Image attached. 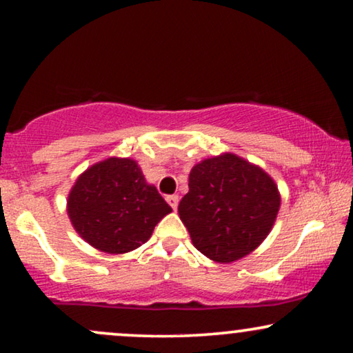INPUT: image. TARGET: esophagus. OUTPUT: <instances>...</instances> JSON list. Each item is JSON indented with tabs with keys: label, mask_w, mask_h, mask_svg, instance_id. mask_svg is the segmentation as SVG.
<instances>
[{
	"label": "esophagus",
	"mask_w": 353,
	"mask_h": 353,
	"mask_svg": "<svg viewBox=\"0 0 353 353\" xmlns=\"http://www.w3.org/2000/svg\"><path fill=\"white\" fill-rule=\"evenodd\" d=\"M167 202H168V205H170L173 210H176L178 202H180V197H178L176 194H173V196H167Z\"/></svg>",
	"instance_id": "34e87169"
}]
</instances>
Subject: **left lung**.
<instances>
[{"instance_id":"1","label":"left lung","mask_w":353,"mask_h":353,"mask_svg":"<svg viewBox=\"0 0 353 353\" xmlns=\"http://www.w3.org/2000/svg\"><path fill=\"white\" fill-rule=\"evenodd\" d=\"M188 186L178 214L194 248L219 263L254 252L272 231L281 205L273 178L233 152L196 163Z\"/></svg>"}]
</instances>
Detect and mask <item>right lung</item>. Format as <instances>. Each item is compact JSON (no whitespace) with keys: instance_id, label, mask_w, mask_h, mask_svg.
<instances>
[{"instance_id":"1","label":"right lung","mask_w":353,"mask_h":353,"mask_svg":"<svg viewBox=\"0 0 353 353\" xmlns=\"http://www.w3.org/2000/svg\"><path fill=\"white\" fill-rule=\"evenodd\" d=\"M172 212L141 167L108 157L80 173L67 197V215L81 239L105 254H127L151 238Z\"/></svg>"}]
</instances>
